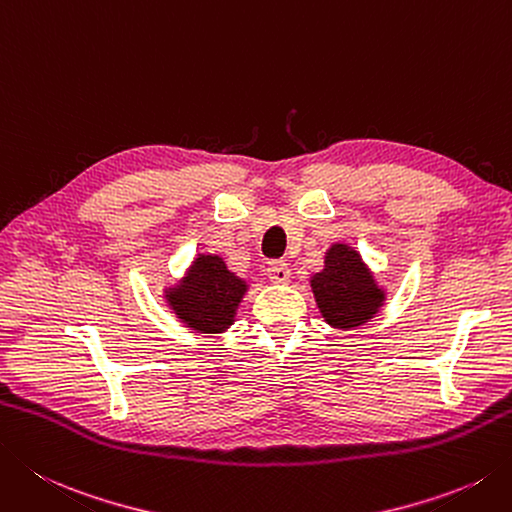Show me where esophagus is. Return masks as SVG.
I'll use <instances>...</instances> for the list:
<instances>
[{
    "label": "esophagus",
    "mask_w": 512,
    "mask_h": 512,
    "mask_svg": "<svg viewBox=\"0 0 512 512\" xmlns=\"http://www.w3.org/2000/svg\"><path fill=\"white\" fill-rule=\"evenodd\" d=\"M268 279L273 284H288L290 282V268L284 262H270L268 264Z\"/></svg>",
    "instance_id": "1"
}]
</instances>
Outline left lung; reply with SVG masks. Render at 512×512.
I'll return each mask as SVG.
<instances>
[{
  "label": "left lung",
  "mask_w": 512,
  "mask_h": 512,
  "mask_svg": "<svg viewBox=\"0 0 512 512\" xmlns=\"http://www.w3.org/2000/svg\"><path fill=\"white\" fill-rule=\"evenodd\" d=\"M310 290L324 322L337 330H357L368 324L386 304V288L375 273L346 242L326 250L324 268L310 275Z\"/></svg>",
  "instance_id": "left-lung-1"
}]
</instances>
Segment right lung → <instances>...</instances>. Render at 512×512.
<instances>
[{"label": "right lung", "instance_id": "add662e5", "mask_svg": "<svg viewBox=\"0 0 512 512\" xmlns=\"http://www.w3.org/2000/svg\"><path fill=\"white\" fill-rule=\"evenodd\" d=\"M248 288L224 257L199 253L175 284L164 286L162 297L179 324L202 335H219L235 324Z\"/></svg>", "mask_w": 512, "mask_h": 512}]
</instances>
